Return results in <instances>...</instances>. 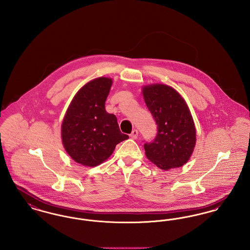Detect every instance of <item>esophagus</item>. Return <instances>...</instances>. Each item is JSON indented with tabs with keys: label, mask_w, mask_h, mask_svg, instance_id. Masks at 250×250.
Instances as JSON below:
<instances>
[{
	"label": "esophagus",
	"mask_w": 250,
	"mask_h": 250,
	"mask_svg": "<svg viewBox=\"0 0 250 250\" xmlns=\"http://www.w3.org/2000/svg\"><path fill=\"white\" fill-rule=\"evenodd\" d=\"M138 135H139L138 130H137V129H134V130L131 132L130 138L131 139H133V140H136V139L138 138Z\"/></svg>",
	"instance_id": "obj_1"
}]
</instances>
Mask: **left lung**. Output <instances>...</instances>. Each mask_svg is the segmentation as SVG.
<instances>
[{
    "label": "left lung",
    "mask_w": 250,
    "mask_h": 250,
    "mask_svg": "<svg viewBox=\"0 0 250 250\" xmlns=\"http://www.w3.org/2000/svg\"><path fill=\"white\" fill-rule=\"evenodd\" d=\"M143 97L157 125L155 139L144 143L145 155L165 170L183 166L196 143V129L185 100L163 84L144 87Z\"/></svg>",
    "instance_id": "left-lung-1"
}]
</instances>
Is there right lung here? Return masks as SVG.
Listing matches in <instances>:
<instances>
[{"label": "right lung", "instance_id": "right-lung-1", "mask_svg": "<svg viewBox=\"0 0 250 250\" xmlns=\"http://www.w3.org/2000/svg\"><path fill=\"white\" fill-rule=\"evenodd\" d=\"M112 81L98 78L85 84L75 95L62 125L65 151L84 166L95 167L109 157L128 136L120 130L117 118L107 113L105 102Z\"/></svg>", "mask_w": 250, "mask_h": 250}]
</instances>
